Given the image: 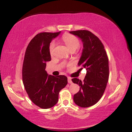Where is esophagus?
Masks as SVG:
<instances>
[{
    "instance_id": "obj_1",
    "label": "esophagus",
    "mask_w": 132,
    "mask_h": 132,
    "mask_svg": "<svg viewBox=\"0 0 132 132\" xmlns=\"http://www.w3.org/2000/svg\"><path fill=\"white\" fill-rule=\"evenodd\" d=\"M68 83H69V84H71V83H72V80H71V78H69V77H68Z\"/></svg>"
}]
</instances>
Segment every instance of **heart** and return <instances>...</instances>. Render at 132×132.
<instances>
[{
	"label": "heart",
	"instance_id": "heart-1",
	"mask_svg": "<svg viewBox=\"0 0 132 132\" xmlns=\"http://www.w3.org/2000/svg\"><path fill=\"white\" fill-rule=\"evenodd\" d=\"M62 40L66 44V46L69 48L70 51H75L79 46V41L78 38L76 37L73 35L69 34V33H66L62 37ZM55 42L54 41L51 42L49 46L50 52L52 53L54 46H55Z\"/></svg>",
	"mask_w": 132,
	"mask_h": 132
}]
</instances>
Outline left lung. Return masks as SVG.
Here are the masks:
<instances>
[{
  "instance_id": "obj_1",
  "label": "left lung",
  "mask_w": 132,
  "mask_h": 132,
  "mask_svg": "<svg viewBox=\"0 0 132 132\" xmlns=\"http://www.w3.org/2000/svg\"><path fill=\"white\" fill-rule=\"evenodd\" d=\"M78 36L83 43V50L78 63L80 70L85 68L83 81L78 78L72 81L79 85L80 90L74 95V102L81 107L96 104L105 91L109 76V60L104 45L97 36L88 30L69 31Z\"/></svg>"
}]
</instances>
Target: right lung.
<instances>
[{"label":"right lung","mask_w":132,"mask_h":132,"mask_svg":"<svg viewBox=\"0 0 132 132\" xmlns=\"http://www.w3.org/2000/svg\"><path fill=\"white\" fill-rule=\"evenodd\" d=\"M61 31L37 34L27 46L22 67V80L28 97L36 105L44 109L53 107L58 101L59 92L67 85L64 75H48L45 68L51 61L49 46Z\"/></svg>","instance_id":"obj_1"}]
</instances>
